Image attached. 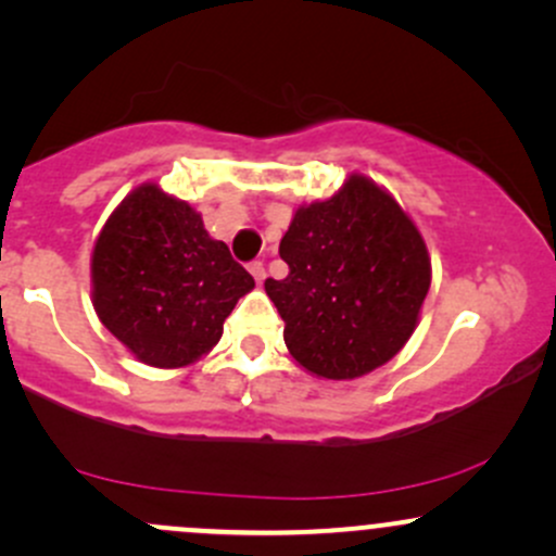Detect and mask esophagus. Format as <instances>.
<instances>
[{"mask_svg": "<svg viewBox=\"0 0 556 556\" xmlns=\"http://www.w3.org/2000/svg\"><path fill=\"white\" fill-rule=\"evenodd\" d=\"M248 271L253 274V279H256V282L261 285L266 279V269H264V264H261V261H253L251 266H248Z\"/></svg>", "mask_w": 556, "mask_h": 556, "instance_id": "34e87169", "label": "esophagus"}]
</instances>
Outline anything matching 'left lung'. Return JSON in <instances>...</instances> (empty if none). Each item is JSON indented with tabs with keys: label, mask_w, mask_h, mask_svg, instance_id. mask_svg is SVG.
<instances>
[{
	"label": "left lung",
	"mask_w": 556,
	"mask_h": 556,
	"mask_svg": "<svg viewBox=\"0 0 556 556\" xmlns=\"http://www.w3.org/2000/svg\"><path fill=\"white\" fill-rule=\"evenodd\" d=\"M279 256L290 271L264 287L305 371L358 379L410 340L431 285L429 251L410 216L368 177L353 175L337 195L300 206Z\"/></svg>",
	"instance_id": "obj_1"
}]
</instances>
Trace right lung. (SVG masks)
Masks as SVG:
<instances>
[{"instance_id": "obj_1", "label": "right lung", "mask_w": 556, "mask_h": 556, "mask_svg": "<svg viewBox=\"0 0 556 556\" xmlns=\"http://www.w3.org/2000/svg\"><path fill=\"white\" fill-rule=\"evenodd\" d=\"M101 324L156 368H180L219 342L253 277L203 229L201 214L156 185H140L117 206L91 261Z\"/></svg>"}]
</instances>
